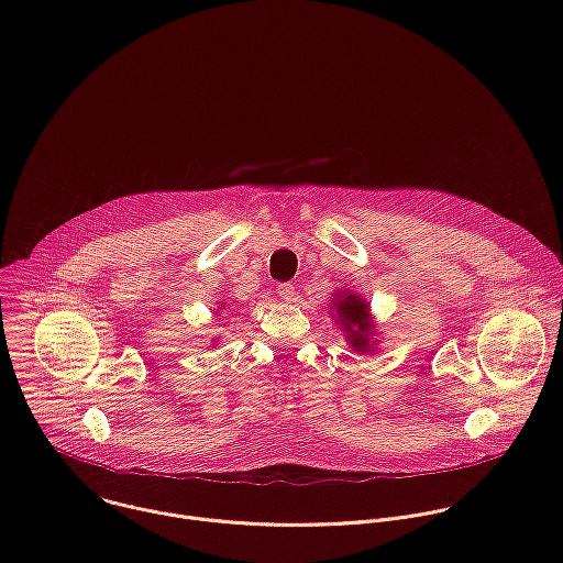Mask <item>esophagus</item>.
I'll use <instances>...</instances> for the list:
<instances>
[{
	"label": "esophagus",
	"instance_id": "34e87169",
	"mask_svg": "<svg viewBox=\"0 0 563 563\" xmlns=\"http://www.w3.org/2000/svg\"><path fill=\"white\" fill-rule=\"evenodd\" d=\"M276 294H278L283 300H291V296H294V285H291V283H280L278 289H276Z\"/></svg>",
	"mask_w": 563,
	"mask_h": 563
}]
</instances>
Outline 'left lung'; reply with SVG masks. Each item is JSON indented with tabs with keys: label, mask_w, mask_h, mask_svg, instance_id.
<instances>
[{
	"label": "left lung",
	"mask_w": 563,
	"mask_h": 563,
	"mask_svg": "<svg viewBox=\"0 0 563 563\" xmlns=\"http://www.w3.org/2000/svg\"><path fill=\"white\" fill-rule=\"evenodd\" d=\"M330 316L336 318L341 332L345 334V341L350 347L358 354H372L378 341L374 313L369 309V302L354 289H339L330 302Z\"/></svg>",
	"instance_id": "obj_1"
}]
</instances>
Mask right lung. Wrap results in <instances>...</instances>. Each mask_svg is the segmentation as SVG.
Segmentation results:
<instances>
[{"label": "right lung", "instance_id": "1", "mask_svg": "<svg viewBox=\"0 0 563 563\" xmlns=\"http://www.w3.org/2000/svg\"><path fill=\"white\" fill-rule=\"evenodd\" d=\"M218 305H220V307H218V311H216V316H220V311H227V313H229V316H235V313H233V307H231V305H229V302H227V300H220V302H218ZM213 343H216V339H213V341H211V345H213Z\"/></svg>", "mask_w": 563, "mask_h": 563}]
</instances>
